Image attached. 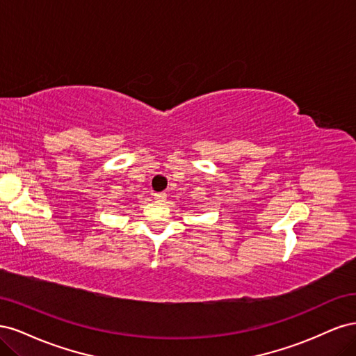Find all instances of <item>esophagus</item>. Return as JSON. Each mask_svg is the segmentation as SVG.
I'll use <instances>...</instances> for the list:
<instances>
[{
  "label": "esophagus",
  "mask_w": 356,
  "mask_h": 356,
  "mask_svg": "<svg viewBox=\"0 0 356 356\" xmlns=\"http://www.w3.org/2000/svg\"><path fill=\"white\" fill-rule=\"evenodd\" d=\"M154 199L157 200V202H163V200H166V193H163V191H161V193H154Z\"/></svg>",
  "instance_id": "1"
}]
</instances>
